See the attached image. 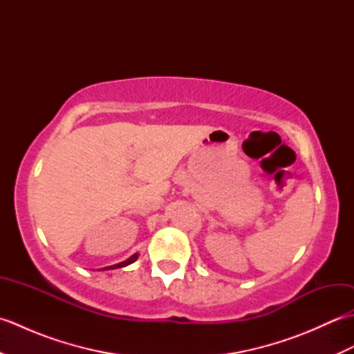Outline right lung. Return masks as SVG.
Listing matches in <instances>:
<instances>
[{"label": "right lung", "mask_w": 354, "mask_h": 354, "mask_svg": "<svg viewBox=\"0 0 354 354\" xmlns=\"http://www.w3.org/2000/svg\"><path fill=\"white\" fill-rule=\"evenodd\" d=\"M138 259V254H133V255H131L129 259L127 260H124V261H122V263H117V265H112V266H106V268H103L102 270H109V269H117V268H124V266H127V265H131V263H133L135 260Z\"/></svg>", "instance_id": "1"}]
</instances>
